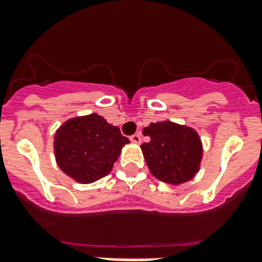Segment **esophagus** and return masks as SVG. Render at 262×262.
Segmentation results:
<instances>
[{
    "label": "esophagus",
    "mask_w": 262,
    "mask_h": 262,
    "mask_svg": "<svg viewBox=\"0 0 262 262\" xmlns=\"http://www.w3.org/2000/svg\"><path fill=\"white\" fill-rule=\"evenodd\" d=\"M130 141L136 144L141 143V133H135L133 136H130Z\"/></svg>",
    "instance_id": "34e87169"
}]
</instances>
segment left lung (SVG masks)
<instances>
[{"label":"left lung","instance_id":"left-lung-1","mask_svg":"<svg viewBox=\"0 0 262 262\" xmlns=\"http://www.w3.org/2000/svg\"><path fill=\"white\" fill-rule=\"evenodd\" d=\"M143 133L151 139L141 144V149L156 178L178 185L190 181L199 171L203 147L193 129L164 121L151 123Z\"/></svg>","mask_w":262,"mask_h":262}]
</instances>
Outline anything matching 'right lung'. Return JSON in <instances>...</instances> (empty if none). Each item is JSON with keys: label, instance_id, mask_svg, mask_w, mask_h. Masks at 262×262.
Wrapping results in <instances>:
<instances>
[{"label": "right lung", "instance_id": "1", "mask_svg": "<svg viewBox=\"0 0 262 262\" xmlns=\"http://www.w3.org/2000/svg\"><path fill=\"white\" fill-rule=\"evenodd\" d=\"M129 143L118 126L98 114L72 118L55 133L59 168L80 183H91L111 171L121 149Z\"/></svg>", "mask_w": 262, "mask_h": 262}]
</instances>
